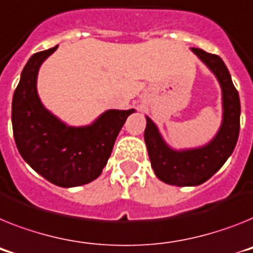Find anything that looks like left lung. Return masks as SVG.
Returning a JSON list of instances; mask_svg holds the SVG:
<instances>
[{
  "label": "left lung",
  "mask_w": 253,
  "mask_h": 253,
  "mask_svg": "<svg viewBox=\"0 0 253 253\" xmlns=\"http://www.w3.org/2000/svg\"><path fill=\"white\" fill-rule=\"evenodd\" d=\"M192 50L216 74L221 84L224 121L218 133L209 145L201 149L175 152L165 144L156 125L146 118L144 139L150 163L157 177L169 185L192 186L207 181L233 153L239 135L241 103L228 68L217 55L209 54L201 48L193 47Z\"/></svg>",
  "instance_id": "left-lung-1"
}]
</instances>
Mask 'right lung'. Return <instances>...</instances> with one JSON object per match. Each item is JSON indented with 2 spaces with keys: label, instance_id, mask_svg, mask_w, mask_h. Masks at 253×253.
I'll list each match as a JSON object with an SVG mask.
<instances>
[{
  "label": "right lung",
  "instance_id": "add662e5",
  "mask_svg": "<svg viewBox=\"0 0 253 253\" xmlns=\"http://www.w3.org/2000/svg\"><path fill=\"white\" fill-rule=\"evenodd\" d=\"M58 46L32 55L12 97V132L20 156L44 179L71 188L99 177L130 110H108L88 127L65 126L43 108L36 82L42 61Z\"/></svg>",
  "mask_w": 253,
  "mask_h": 253
}]
</instances>
